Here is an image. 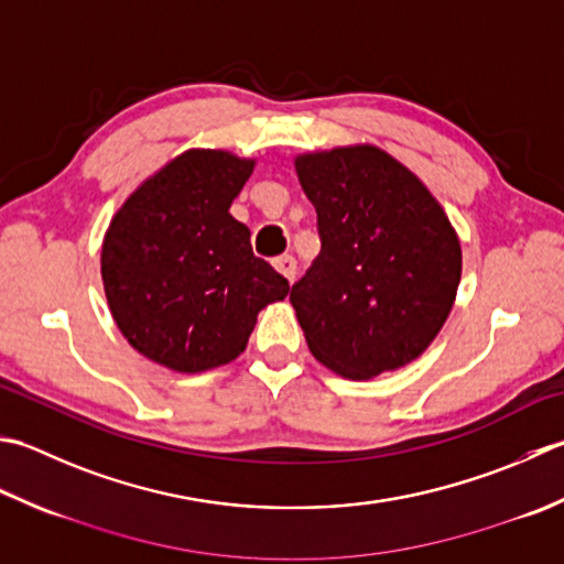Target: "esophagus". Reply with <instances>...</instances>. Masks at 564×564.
<instances>
[{
  "label": "esophagus",
  "instance_id": "34e87169",
  "mask_svg": "<svg viewBox=\"0 0 564 564\" xmlns=\"http://www.w3.org/2000/svg\"><path fill=\"white\" fill-rule=\"evenodd\" d=\"M273 267H275V271H279L281 275H285V279H289V281H293V279H295L297 261L291 257V253H283V257L273 259Z\"/></svg>",
  "mask_w": 564,
  "mask_h": 564
}]
</instances>
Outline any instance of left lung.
Here are the masks:
<instances>
[{
    "label": "left lung",
    "instance_id": "left-lung-1",
    "mask_svg": "<svg viewBox=\"0 0 564 564\" xmlns=\"http://www.w3.org/2000/svg\"><path fill=\"white\" fill-rule=\"evenodd\" d=\"M319 253L291 289L307 347L347 379L421 357L455 303L462 249L445 209L389 153L347 147L295 159Z\"/></svg>",
    "mask_w": 564,
    "mask_h": 564
}]
</instances>
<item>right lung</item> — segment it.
<instances>
[{"label":"right lung","mask_w":564,"mask_h":564,"mask_svg":"<svg viewBox=\"0 0 564 564\" xmlns=\"http://www.w3.org/2000/svg\"><path fill=\"white\" fill-rule=\"evenodd\" d=\"M253 161L195 149L121 205L102 245L109 311L139 355L173 371H207L245 351L257 315L291 285L253 257L229 215Z\"/></svg>","instance_id":"add662e5"}]
</instances>
